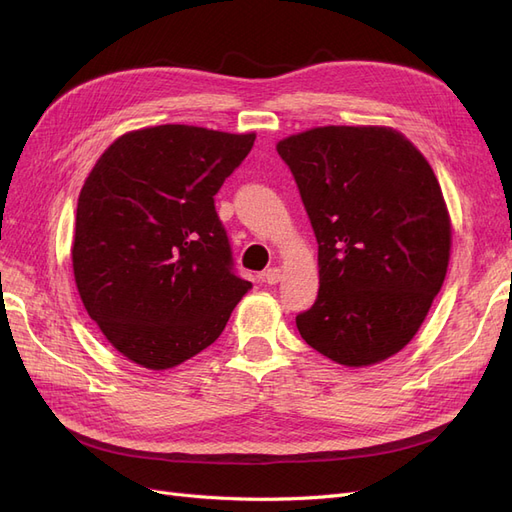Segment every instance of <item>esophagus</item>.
<instances>
[{
    "instance_id": "34e87169",
    "label": "esophagus",
    "mask_w": 512,
    "mask_h": 512,
    "mask_svg": "<svg viewBox=\"0 0 512 512\" xmlns=\"http://www.w3.org/2000/svg\"><path fill=\"white\" fill-rule=\"evenodd\" d=\"M262 280H265L267 284H277V282H280L282 280V269L280 267H271V269H267L265 271V275H262Z\"/></svg>"
}]
</instances>
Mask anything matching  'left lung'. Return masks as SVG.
Segmentation results:
<instances>
[{
	"mask_svg": "<svg viewBox=\"0 0 512 512\" xmlns=\"http://www.w3.org/2000/svg\"><path fill=\"white\" fill-rule=\"evenodd\" d=\"M275 149L318 241L320 290L297 316L301 337L346 367L386 361L421 329L451 260L436 173L389 126H320Z\"/></svg>",
	"mask_w": 512,
	"mask_h": 512,
	"instance_id": "1",
	"label": "left lung"
}]
</instances>
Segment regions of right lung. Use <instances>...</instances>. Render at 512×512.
Here are the masks:
<instances>
[{"label": "right lung", "instance_id": "add662e5", "mask_svg": "<svg viewBox=\"0 0 512 512\" xmlns=\"http://www.w3.org/2000/svg\"><path fill=\"white\" fill-rule=\"evenodd\" d=\"M254 141L166 123L121 134L91 168L76 205L74 282L128 361L162 371L192 359L252 288L230 271L213 196Z\"/></svg>", "mask_w": 512, "mask_h": 512}]
</instances>
